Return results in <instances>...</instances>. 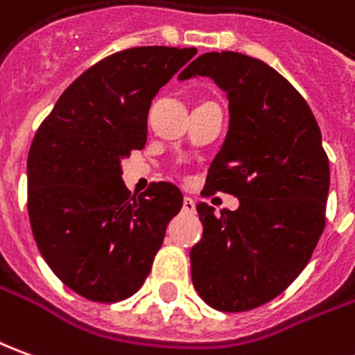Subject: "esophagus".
<instances>
[{
	"label": "esophagus",
	"mask_w": 355,
	"mask_h": 355,
	"mask_svg": "<svg viewBox=\"0 0 355 355\" xmlns=\"http://www.w3.org/2000/svg\"><path fill=\"white\" fill-rule=\"evenodd\" d=\"M182 211H184V213H194L196 211V203H194V200H192V198H188V196H186L184 200H182Z\"/></svg>",
	"instance_id": "34e87169"
}]
</instances>
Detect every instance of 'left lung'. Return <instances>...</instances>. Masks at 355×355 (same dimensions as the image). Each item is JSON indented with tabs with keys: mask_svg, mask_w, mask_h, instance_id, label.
<instances>
[{
	"mask_svg": "<svg viewBox=\"0 0 355 355\" xmlns=\"http://www.w3.org/2000/svg\"><path fill=\"white\" fill-rule=\"evenodd\" d=\"M209 76L229 98V132L202 194L236 196V211L198 203L202 240L190 250L192 282L219 311L271 302L304 271L324 229L331 184L321 130L300 92L259 59L203 53L178 80Z\"/></svg>",
	"mask_w": 355,
	"mask_h": 355,
	"instance_id": "left-lung-1",
	"label": "left lung"
}]
</instances>
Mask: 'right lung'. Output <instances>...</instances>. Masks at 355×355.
Instances as JSON below:
<instances>
[{"label":"right lung","mask_w":355,"mask_h":355,"mask_svg":"<svg viewBox=\"0 0 355 355\" xmlns=\"http://www.w3.org/2000/svg\"><path fill=\"white\" fill-rule=\"evenodd\" d=\"M196 53L144 46L101 59L61 94L32 140V234L59 281L86 300L132 296L182 207L171 182L130 196L121 161L146 146L152 100Z\"/></svg>","instance_id":"right-lung-1"}]
</instances>
